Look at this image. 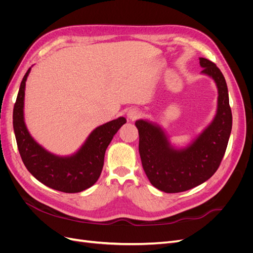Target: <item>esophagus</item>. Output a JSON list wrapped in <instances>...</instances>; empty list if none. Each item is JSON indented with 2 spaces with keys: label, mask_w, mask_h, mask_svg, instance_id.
Masks as SVG:
<instances>
[{
  "label": "esophagus",
  "mask_w": 253,
  "mask_h": 253,
  "mask_svg": "<svg viewBox=\"0 0 253 253\" xmlns=\"http://www.w3.org/2000/svg\"><path fill=\"white\" fill-rule=\"evenodd\" d=\"M141 116V112L137 109H131L127 112V117L131 120H136Z\"/></svg>",
  "instance_id": "34e87169"
}]
</instances>
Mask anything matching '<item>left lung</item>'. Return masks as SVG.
<instances>
[{"mask_svg":"<svg viewBox=\"0 0 253 253\" xmlns=\"http://www.w3.org/2000/svg\"><path fill=\"white\" fill-rule=\"evenodd\" d=\"M202 74L216 83L217 111L202 134L185 149L170 144L164 129L147 120H137L139 154L150 182L166 193H178L208 180L216 172L228 145L232 128V113L224 75L212 61L200 58Z\"/></svg>","mask_w":253,"mask_h":253,"instance_id":"8db88e82","label":"left lung"}]
</instances>
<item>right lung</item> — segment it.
Segmentation results:
<instances>
[{"instance_id":"1","label":"right lung","mask_w":253,"mask_h":253,"mask_svg":"<svg viewBox=\"0 0 253 253\" xmlns=\"http://www.w3.org/2000/svg\"><path fill=\"white\" fill-rule=\"evenodd\" d=\"M29 72L30 68L21 82L12 115L21 158L30 174L43 185L65 193L81 192L98 180L103 168L106 148L126 119L119 117L96 127L80 150L72 156L51 154L36 142L24 122L25 82Z\"/></svg>"}]
</instances>
